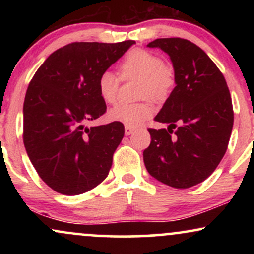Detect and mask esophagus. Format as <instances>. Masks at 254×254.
I'll list each match as a JSON object with an SVG mask.
<instances>
[{
    "instance_id": "34e87169",
    "label": "esophagus",
    "mask_w": 254,
    "mask_h": 254,
    "mask_svg": "<svg viewBox=\"0 0 254 254\" xmlns=\"http://www.w3.org/2000/svg\"><path fill=\"white\" fill-rule=\"evenodd\" d=\"M135 127H130V125H125V135L129 136L135 131Z\"/></svg>"
}]
</instances>
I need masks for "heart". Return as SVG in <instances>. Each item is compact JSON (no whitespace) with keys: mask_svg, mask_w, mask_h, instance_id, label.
Segmentation results:
<instances>
[{"mask_svg":"<svg viewBox=\"0 0 254 254\" xmlns=\"http://www.w3.org/2000/svg\"><path fill=\"white\" fill-rule=\"evenodd\" d=\"M121 76L123 80H139V98H149L151 100H165L176 86V70L171 64L153 52L144 49H133L125 55L121 63ZM119 77L112 71H104L98 78V92L106 104L117 100ZM155 107L149 100L127 104L119 103L110 110L109 117L113 122L124 125L137 127L153 116Z\"/></svg>","mask_w":254,"mask_h":254,"instance_id":"b5f03b06","label":"heart"}]
</instances>
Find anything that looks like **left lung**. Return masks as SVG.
Instances as JSON below:
<instances>
[{"instance_id": "8db88e82", "label": "left lung", "mask_w": 254, "mask_h": 254, "mask_svg": "<svg viewBox=\"0 0 254 254\" xmlns=\"http://www.w3.org/2000/svg\"><path fill=\"white\" fill-rule=\"evenodd\" d=\"M148 46L168 54L177 86L154 118L168 127L148 129L145 168L166 185L191 188L210 176L226 154L234 123L229 89L216 64L190 40L160 38Z\"/></svg>"}]
</instances>
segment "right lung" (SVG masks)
<instances>
[{
	"instance_id": "right-lung-1",
	"label": "right lung",
	"mask_w": 254,
	"mask_h": 254,
	"mask_svg": "<svg viewBox=\"0 0 254 254\" xmlns=\"http://www.w3.org/2000/svg\"><path fill=\"white\" fill-rule=\"evenodd\" d=\"M132 44H68L46 58L28 84L24 144L37 173L58 193H84L109 174L124 125L84 124L106 112L98 78Z\"/></svg>"
}]
</instances>
